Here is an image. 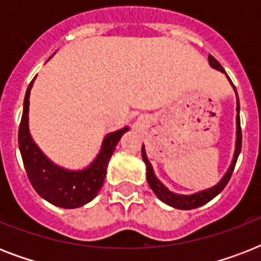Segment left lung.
Instances as JSON below:
<instances>
[{
    "label": "left lung",
    "instance_id": "obj_1",
    "mask_svg": "<svg viewBox=\"0 0 261 261\" xmlns=\"http://www.w3.org/2000/svg\"><path fill=\"white\" fill-rule=\"evenodd\" d=\"M208 63L210 66L215 70L221 71L223 74L226 75V79L229 80V83L231 84V87L236 92V97H237V107H236V111H237V116H236V145H234V154H233V159H231V163L227 168V171L225 172V174L222 176V178L219 180L215 186L210 187V188H206V190L198 191V192H194V194L184 195V194H176L173 191H171L168 187H165L163 182L160 181L159 177L155 176L154 169L151 167L150 161L147 159L146 150H145V146L142 145V159L143 163L146 165V178L149 186L153 190L157 198L161 200V202L167 203L168 206L174 207V208H178V210H192V208H196V207H200L203 204H206L214 199L219 192H222V190L226 187V184L229 182L231 177V173L234 171L236 163H237V159H239L240 151H241V141H243V135H241V126H240V101H239V94H237V90L236 87L231 83V80L229 79V75L226 74V71L223 69L219 62L214 57L208 55Z\"/></svg>",
    "mask_w": 261,
    "mask_h": 261
}]
</instances>
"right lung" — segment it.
<instances>
[{
  "label": "right lung",
  "mask_w": 261,
  "mask_h": 261,
  "mask_svg": "<svg viewBox=\"0 0 261 261\" xmlns=\"http://www.w3.org/2000/svg\"><path fill=\"white\" fill-rule=\"evenodd\" d=\"M35 79L24 97L22 118L18 128V147L27 174L35 191L44 200L62 208H79L96 198L104 184L107 167L115 147L130 127L112 131L104 137L94 160L83 169H66L47 157L32 138L30 131V94Z\"/></svg>",
  "instance_id": "add662e5"
}]
</instances>
